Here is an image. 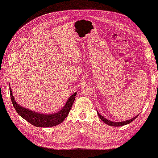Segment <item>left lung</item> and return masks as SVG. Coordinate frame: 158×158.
Returning <instances> with one entry per match:
<instances>
[{
    "mask_svg": "<svg viewBox=\"0 0 158 158\" xmlns=\"http://www.w3.org/2000/svg\"><path fill=\"white\" fill-rule=\"evenodd\" d=\"M97 113H98V115L99 116V118L101 119L102 121H103V122H105V123H106L107 125H109L110 126H125L126 125V124H128L130 123H131L132 122V121L135 120L137 117H138L139 115H137L136 116H135V117H133V118L130 119L129 120H126V121H123V122H111V121H110L109 119H107L106 118H105L103 116H102L100 114L97 112Z\"/></svg>",
    "mask_w": 158,
    "mask_h": 158,
    "instance_id": "8db88e82",
    "label": "left lung"
}]
</instances>
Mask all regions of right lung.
Returning a JSON list of instances; mask_svg holds the SVG:
<instances>
[{
  "mask_svg": "<svg viewBox=\"0 0 158 158\" xmlns=\"http://www.w3.org/2000/svg\"><path fill=\"white\" fill-rule=\"evenodd\" d=\"M10 96L13 106L19 115L22 118L31 123L32 125L36 127H52L58 125L62 123L69 113L70 109L73 106V104L75 101L77 92H75L72 96H70L63 109H61L58 113L52 114H43L39 113L37 112L33 111V110H29L24 108L22 106L19 105L15 102L14 97L13 96L11 88H9Z\"/></svg>",
  "mask_w": 158,
  "mask_h": 158,
  "instance_id": "1",
  "label": "right lung"
}]
</instances>
